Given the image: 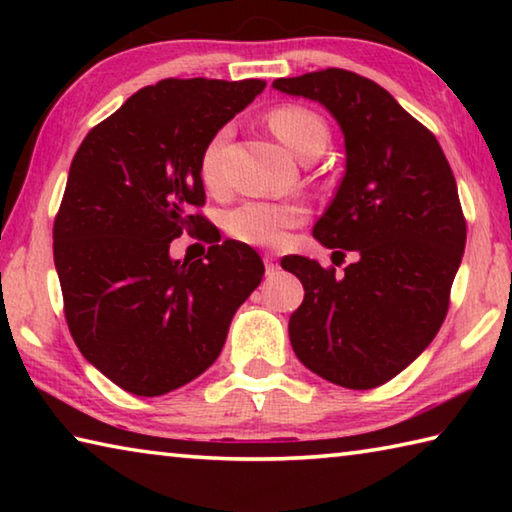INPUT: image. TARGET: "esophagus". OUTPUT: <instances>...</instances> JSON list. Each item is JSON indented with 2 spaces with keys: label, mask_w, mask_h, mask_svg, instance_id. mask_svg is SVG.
I'll list each match as a JSON object with an SVG mask.
<instances>
[{
  "label": "esophagus",
  "mask_w": 512,
  "mask_h": 512,
  "mask_svg": "<svg viewBox=\"0 0 512 512\" xmlns=\"http://www.w3.org/2000/svg\"><path fill=\"white\" fill-rule=\"evenodd\" d=\"M264 264H266V273H268V275L277 271V259H275L273 255H266V257H264Z\"/></svg>",
  "instance_id": "esophagus-1"
}]
</instances>
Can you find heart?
<instances>
[{"instance_id": "b5f03b06", "label": "heart", "mask_w": 512, "mask_h": 512, "mask_svg": "<svg viewBox=\"0 0 512 512\" xmlns=\"http://www.w3.org/2000/svg\"><path fill=\"white\" fill-rule=\"evenodd\" d=\"M268 128L300 160L318 158L329 142L327 121L305 106H280L268 112ZM230 137V126H223L207 140L201 155V178L210 189L223 187L221 153ZM307 219V207L298 201H246L237 205L225 219V228L235 239L250 246H280L287 230L298 228Z\"/></svg>"}]
</instances>
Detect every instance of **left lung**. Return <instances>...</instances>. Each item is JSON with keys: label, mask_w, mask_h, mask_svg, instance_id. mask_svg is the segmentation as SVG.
<instances>
[{"label": "left lung", "mask_w": 512, "mask_h": 512, "mask_svg": "<svg viewBox=\"0 0 512 512\" xmlns=\"http://www.w3.org/2000/svg\"><path fill=\"white\" fill-rule=\"evenodd\" d=\"M273 88L318 101L341 126L345 176L314 237L357 253L343 275L282 257L305 287L289 318L293 352L318 377L368 391L418 359L445 320L465 250L454 173L436 137L375 81L329 67Z\"/></svg>", "instance_id": "obj_1"}]
</instances>
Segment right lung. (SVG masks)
I'll use <instances>...</instances> for the list:
<instances>
[{
    "instance_id": "obj_1",
    "label": "right lung",
    "mask_w": 512,
    "mask_h": 512,
    "mask_svg": "<svg viewBox=\"0 0 512 512\" xmlns=\"http://www.w3.org/2000/svg\"><path fill=\"white\" fill-rule=\"evenodd\" d=\"M264 81L167 79L135 92L85 135L54 223V262L76 345L119 388L155 397L223 350L232 316L264 275L235 239L180 262L169 244L207 237L201 155ZM221 241V237H219Z\"/></svg>"
}]
</instances>
